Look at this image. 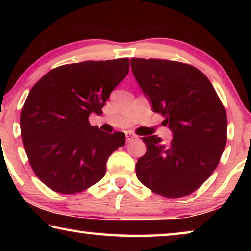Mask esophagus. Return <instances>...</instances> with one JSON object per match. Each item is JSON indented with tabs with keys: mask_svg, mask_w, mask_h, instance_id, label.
<instances>
[{
	"mask_svg": "<svg viewBox=\"0 0 251 251\" xmlns=\"http://www.w3.org/2000/svg\"><path fill=\"white\" fill-rule=\"evenodd\" d=\"M136 138H137V136L131 133V131H127V133H126V141L127 142H131V141H134V139H136Z\"/></svg>",
	"mask_w": 251,
	"mask_h": 251,
	"instance_id": "34e87169",
	"label": "esophagus"
}]
</instances>
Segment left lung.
<instances>
[{
	"mask_svg": "<svg viewBox=\"0 0 251 251\" xmlns=\"http://www.w3.org/2000/svg\"><path fill=\"white\" fill-rule=\"evenodd\" d=\"M131 71L155 113L173 131L169 145L143 137L146 154L136 164L139 181L160 196L178 198L198 189L215 171L227 142V115L209 79L192 65L131 58Z\"/></svg>",
	"mask_w": 251,
	"mask_h": 251,
	"instance_id": "8db88e82",
	"label": "left lung"
}]
</instances>
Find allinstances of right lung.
<instances>
[{"instance_id":"obj_1","label":"right lung","mask_w":251,"mask_h":251,"mask_svg":"<svg viewBox=\"0 0 251 251\" xmlns=\"http://www.w3.org/2000/svg\"><path fill=\"white\" fill-rule=\"evenodd\" d=\"M129 71L128 58L86 61L50 71L29 91L20 118L29 165L54 192L76 194L100 181L125 134L91 126Z\"/></svg>"}]
</instances>
